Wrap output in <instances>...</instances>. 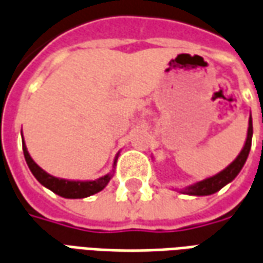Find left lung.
<instances>
[{
    "mask_svg": "<svg viewBox=\"0 0 263 263\" xmlns=\"http://www.w3.org/2000/svg\"><path fill=\"white\" fill-rule=\"evenodd\" d=\"M251 143H252V120L249 118V126H248V137H247V142L243 145L241 154L238 155L237 159L232 162L231 165L226 167L224 171L220 172L218 175H215L213 177H209L205 180L196 183L193 186H190L187 189L189 194H194V196H209L215 192H218L220 189L226 186L227 183H230L234 180L237 175L242 169L245 160L248 158L249 151H251Z\"/></svg>",
    "mask_w": 263,
    "mask_h": 263,
    "instance_id": "8db88e82",
    "label": "left lung"
}]
</instances>
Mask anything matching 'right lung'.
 <instances>
[{
  "label": "right lung",
  "instance_id": "right-lung-1",
  "mask_svg": "<svg viewBox=\"0 0 263 263\" xmlns=\"http://www.w3.org/2000/svg\"><path fill=\"white\" fill-rule=\"evenodd\" d=\"M22 149H24V156L29 169H31L32 175L36 177L37 182L43 184L45 187L50 189L53 193L59 194L62 197L66 198H83L88 197L91 194H96L101 192L107 184H108L111 175L103 176L94 180V182H69V180H63V179H58L48 175L46 172L42 171L39 166L32 160V158L28 154V149L25 146V142L22 139Z\"/></svg>",
  "mask_w": 263,
  "mask_h": 263
}]
</instances>
